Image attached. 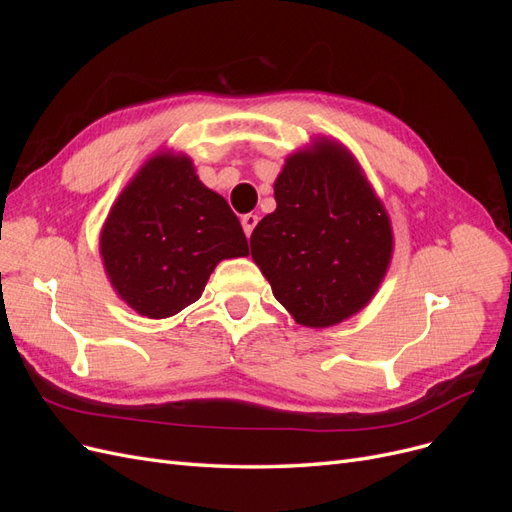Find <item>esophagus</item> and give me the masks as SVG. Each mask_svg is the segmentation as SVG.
I'll list each match as a JSON object with an SVG mask.
<instances>
[{
  "instance_id": "1",
  "label": "esophagus",
  "mask_w": 512,
  "mask_h": 512,
  "mask_svg": "<svg viewBox=\"0 0 512 512\" xmlns=\"http://www.w3.org/2000/svg\"><path fill=\"white\" fill-rule=\"evenodd\" d=\"M241 224H243L245 235H247V237H252V232H254L256 224H258V215H254V213H247V215H243V218H241Z\"/></svg>"
}]
</instances>
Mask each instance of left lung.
<instances>
[{"mask_svg":"<svg viewBox=\"0 0 512 512\" xmlns=\"http://www.w3.org/2000/svg\"><path fill=\"white\" fill-rule=\"evenodd\" d=\"M277 209L250 239L275 299L305 327H331L374 297L393 252L391 222L346 149L320 141L275 181Z\"/></svg>","mask_w":512,"mask_h":512,"instance_id":"obj_1","label":"left lung"}]
</instances>
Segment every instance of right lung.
<instances>
[{"mask_svg":"<svg viewBox=\"0 0 512 512\" xmlns=\"http://www.w3.org/2000/svg\"><path fill=\"white\" fill-rule=\"evenodd\" d=\"M100 252L119 297L147 318H168L200 299L224 258L247 254L239 218L198 181L185 156L151 158L117 198Z\"/></svg>","mask_w":512,"mask_h":512,"instance_id":"add662e5","label":"right lung"}]
</instances>
